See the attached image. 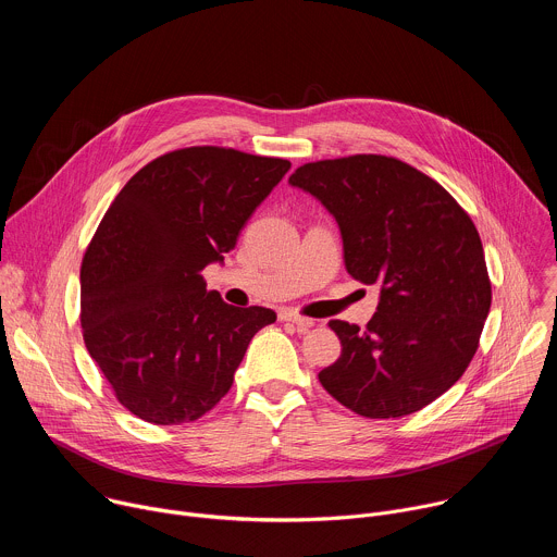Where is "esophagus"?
<instances>
[{
    "label": "esophagus",
    "mask_w": 557,
    "mask_h": 557,
    "mask_svg": "<svg viewBox=\"0 0 557 557\" xmlns=\"http://www.w3.org/2000/svg\"><path fill=\"white\" fill-rule=\"evenodd\" d=\"M280 320H282V322H290V324H295V326L301 329V331H308L310 326H314V320H310V317H301V314L288 312V310L280 312Z\"/></svg>",
    "instance_id": "34e87169"
}]
</instances>
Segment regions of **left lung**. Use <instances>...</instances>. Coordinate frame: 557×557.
<instances>
[{
    "instance_id": "1",
    "label": "left lung",
    "mask_w": 557,
    "mask_h": 557,
    "mask_svg": "<svg viewBox=\"0 0 557 557\" xmlns=\"http://www.w3.org/2000/svg\"><path fill=\"white\" fill-rule=\"evenodd\" d=\"M288 183L335 215L346 271L361 284H381L363 331L329 322L342 357L320 372L322 385L368 419L430 406L467 370L492 306L475 224L434 178L392 156L306 163Z\"/></svg>"
}]
</instances>
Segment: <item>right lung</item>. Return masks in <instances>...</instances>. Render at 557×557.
<instances>
[{"instance_id":"1","label":"right lung","mask_w":557,"mask_h":557,"mask_svg":"<svg viewBox=\"0 0 557 557\" xmlns=\"http://www.w3.org/2000/svg\"><path fill=\"white\" fill-rule=\"evenodd\" d=\"M290 170L284 158L196 145L138 170L106 211L82 262L84 342L123 408L183 425L231 389L271 308L207 290L256 207Z\"/></svg>"}]
</instances>
